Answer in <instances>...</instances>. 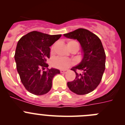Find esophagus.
<instances>
[{"mask_svg":"<svg viewBox=\"0 0 125 125\" xmlns=\"http://www.w3.org/2000/svg\"><path fill=\"white\" fill-rule=\"evenodd\" d=\"M60 72H61V73L65 74V73H66V72H67V71H66V70H61Z\"/></svg>","mask_w":125,"mask_h":125,"instance_id":"1","label":"esophagus"}]
</instances>
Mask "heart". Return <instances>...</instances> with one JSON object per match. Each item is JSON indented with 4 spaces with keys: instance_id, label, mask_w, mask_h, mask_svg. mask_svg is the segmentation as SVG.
<instances>
[{
    "instance_id": "obj_1",
    "label": "heart",
    "mask_w": 125,
    "mask_h": 125,
    "mask_svg": "<svg viewBox=\"0 0 125 125\" xmlns=\"http://www.w3.org/2000/svg\"><path fill=\"white\" fill-rule=\"evenodd\" d=\"M74 45H76V46H78L79 47L78 44L76 41H70L68 42V47L74 46ZM73 63V62L72 61L67 59V58H64V57H56L52 61V64L55 67L62 69H66L69 66H70L71 65H72Z\"/></svg>"
}]
</instances>
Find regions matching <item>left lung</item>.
<instances>
[{
	"label": "left lung",
	"mask_w": 125,
	"mask_h": 125,
	"mask_svg": "<svg viewBox=\"0 0 125 125\" xmlns=\"http://www.w3.org/2000/svg\"><path fill=\"white\" fill-rule=\"evenodd\" d=\"M64 36L78 40L83 52L81 61L71 69L76 76L74 80L68 82V88L79 95L92 92L101 82L105 69L106 54L101 40L96 35L85 29H78L64 34ZM77 70L82 73H78Z\"/></svg>",
	"instance_id": "8db88e82"
}]
</instances>
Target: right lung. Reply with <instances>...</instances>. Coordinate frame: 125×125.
<instances>
[{
	"mask_svg": "<svg viewBox=\"0 0 125 125\" xmlns=\"http://www.w3.org/2000/svg\"><path fill=\"white\" fill-rule=\"evenodd\" d=\"M61 34L49 35L37 31L29 32L17 42L15 58L17 70L24 86L31 93L43 95L51 89L52 81L60 71L55 68L44 71L49 65L50 46Z\"/></svg>",
	"mask_w": 125,
	"mask_h": 125,
	"instance_id": "right-lung-1",
	"label": "right lung"
}]
</instances>
